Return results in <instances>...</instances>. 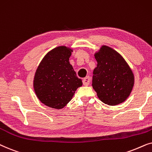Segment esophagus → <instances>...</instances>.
<instances>
[{
  "label": "esophagus",
  "instance_id": "obj_1",
  "mask_svg": "<svg viewBox=\"0 0 152 152\" xmlns=\"http://www.w3.org/2000/svg\"><path fill=\"white\" fill-rule=\"evenodd\" d=\"M90 78L89 76H87L85 78H83V83L84 86H88L89 84H90Z\"/></svg>",
  "mask_w": 152,
  "mask_h": 152
}]
</instances>
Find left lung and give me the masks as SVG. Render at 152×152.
<instances>
[{"instance_id": "1", "label": "left lung", "mask_w": 152, "mask_h": 152, "mask_svg": "<svg viewBox=\"0 0 152 152\" xmlns=\"http://www.w3.org/2000/svg\"><path fill=\"white\" fill-rule=\"evenodd\" d=\"M97 61L93 72L92 88L103 103L117 106L130 96L135 83L134 74L118 52L103 45L94 53Z\"/></svg>"}]
</instances>
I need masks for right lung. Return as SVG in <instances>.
I'll use <instances>...</instances> for the list:
<instances>
[{
    "label": "right lung",
    "mask_w": 152,
    "mask_h": 152,
    "mask_svg": "<svg viewBox=\"0 0 152 152\" xmlns=\"http://www.w3.org/2000/svg\"><path fill=\"white\" fill-rule=\"evenodd\" d=\"M73 49L65 46L53 48L46 54L36 70L33 80L35 94L45 106L63 108L72 100L83 83L69 63Z\"/></svg>",
    "instance_id": "obj_1"
}]
</instances>
